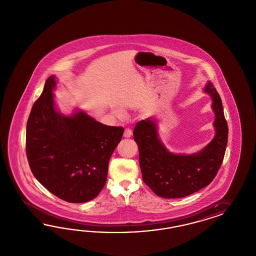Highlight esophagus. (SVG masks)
<instances>
[{
    "instance_id": "obj_1",
    "label": "esophagus",
    "mask_w": 256,
    "mask_h": 256,
    "mask_svg": "<svg viewBox=\"0 0 256 256\" xmlns=\"http://www.w3.org/2000/svg\"><path fill=\"white\" fill-rule=\"evenodd\" d=\"M132 132L130 128H126L124 132V138H130L132 137Z\"/></svg>"
}]
</instances>
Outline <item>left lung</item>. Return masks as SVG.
<instances>
[{
    "label": "left lung",
    "instance_id": "1",
    "mask_svg": "<svg viewBox=\"0 0 256 256\" xmlns=\"http://www.w3.org/2000/svg\"><path fill=\"white\" fill-rule=\"evenodd\" d=\"M204 92L211 96L215 136L201 151L190 155L172 153L160 139L158 122L151 117L138 122L133 130L142 180L158 196L181 198L200 190L213 181L222 163L228 140L222 103L210 82Z\"/></svg>",
    "mask_w": 256,
    "mask_h": 256
}]
</instances>
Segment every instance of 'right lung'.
Instances as JSON below:
<instances>
[{
    "label": "right lung",
    "instance_id": "obj_1",
    "mask_svg": "<svg viewBox=\"0 0 256 256\" xmlns=\"http://www.w3.org/2000/svg\"><path fill=\"white\" fill-rule=\"evenodd\" d=\"M54 75L45 82L26 128V154L41 185L68 202L96 198L107 180L110 156L124 128L101 124L86 112L62 114L55 107Z\"/></svg>",
    "mask_w": 256,
    "mask_h": 256
}]
</instances>
